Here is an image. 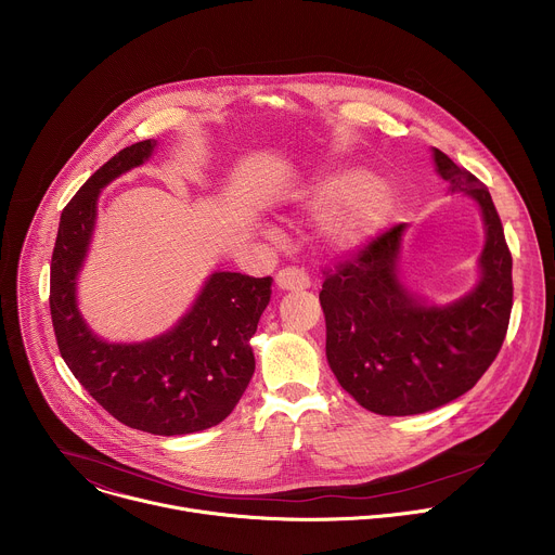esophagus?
Here are the masks:
<instances>
[{
  "label": "esophagus",
  "instance_id": "1",
  "mask_svg": "<svg viewBox=\"0 0 555 555\" xmlns=\"http://www.w3.org/2000/svg\"><path fill=\"white\" fill-rule=\"evenodd\" d=\"M276 285L281 289H307V287H311V279H309V274L302 268L287 266V268L279 270Z\"/></svg>",
  "mask_w": 555,
  "mask_h": 555
}]
</instances>
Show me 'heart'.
<instances>
[{
  "label": "heart",
  "mask_w": 555,
  "mask_h": 555,
  "mask_svg": "<svg viewBox=\"0 0 555 555\" xmlns=\"http://www.w3.org/2000/svg\"><path fill=\"white\" fill-rule=\"evenodd\" d=\"M349 203L327 228V236L336 248H353L364 244L388 219L392 210V195L362 171H345L323 180L311 195L313 212H332Z\"/></svg>",
  "instance_id": "obj_1"
}]
</instances>
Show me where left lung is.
Returning <instances> with one entry per match:
<instances>
[{"label": "left lung", "mask_w": 555, "mask_h": 555, "mask_svg": "<svg viewBox=\"0 0 555 555\" xmlns=\"http://www.w3.org/2000/svg\"><path fill=\"white\" fill-rule=\"evenodd\" d=\"M435 165L452 193L481 206L488 236L477 287L439 307L409 294L398 279L404 223L323 272L330 366L351 398L377 415H417L456 400L490 369L509 327L512 253L492 195L439 149Z\"/></svg>", "instance_id": "obj_1"}]
</instances>
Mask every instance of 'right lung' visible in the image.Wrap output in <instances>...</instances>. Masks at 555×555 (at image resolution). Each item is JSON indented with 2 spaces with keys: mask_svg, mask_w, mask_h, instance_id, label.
<instances>
[{
  "mask_svg": "<svg viewBox=\"0 0 555 555\" xmlns=\"http://www.w3.org/2000/svg\"><path fill=\"white\" fill-rule=\"evenodd\" d=\"M155 140L120 149L67 202L50 263V313L61 358L120 424L151 435H189L223 422L255 373L250 338L270 302L272 276L215 272L169 334L138 345L96 338L76 309L96 199L105 184L142 165Z\"/></svg>",
  "mask_w": 555,
  "mask_h": 555,
  "instance_id": "obj_1",
  "label": "right lung"
}]
</instances>
